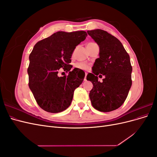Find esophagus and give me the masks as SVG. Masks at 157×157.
Instances as JSON below:
<instances>
[{
	"label": "esophagus",
	"instance_id": "esophagus-1",
	"mask_svg": "<svg viewBox=\"0 0 157 157\" xmlns=\"http://www.w3.org/2000/svg\"><path fill=\"white\" fill-rule=\"evenodd\" d=\"M87 73H85V77H84V81H86V76H87Z\"/></svg>",
	"mask_w": 157,
	"mask_h": 157
}]
</instances>
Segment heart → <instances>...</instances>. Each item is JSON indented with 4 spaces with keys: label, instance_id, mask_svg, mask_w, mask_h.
Here are the masks:
<instances>
[{
    "label": "heart",
    "instance_id": "obj_1",
    "mask_svg": "<svg viewBox=\"0 0 157 157\" xmlns=\"http://www.w3.org/2000/svg\"><path fill=\"white\" fill-rule=\"evenodd\" d=\"M75 67L77 69H81V70H87L90 67V65L86 63H83V62H78L75 63Z\"/></svg>",
    "mask_w": 157,
    "mask_h": 157
}]
</instances>
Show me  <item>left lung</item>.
I'll return each mask as SVG.
<instances>
[{
	"instance_id": "8db88e82",
	"label": "left lung",
	"mask_w": 157,
	"mask_h": 157,
	"mask_svg": "<svg viewBox=\"0 0 157 157\" xmlns=\"http://www.w3.org/2000/svg\"><path fill=\"white\" fill-rule=\"evenodd\" d=\"M87 33L99 46V58L95 61L93 73H88L86 77L94 86L89 97L97 110L110 112L124 103L131 88L130 56L121 41L107 31L95 29ZM99 73L106 77L102 83L97 80Z\"/></svg>"
}]
</instances>
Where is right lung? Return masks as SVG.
<instances>
[{
  "label": "right lung",
  "instance_id": "right-lung-1",
  "mask_svg": "<svg viewBox=\"0 0 157 157\" xmlns=\"http://www.w3.org/2000/svg\"><path fill=\"white\" fill-rule=\"evenodd\" d=\"M87 36L84 31H58L39 41L29 55L27 69L29 86L39 107L52 113L68 108L75 90L82 84L84 75L78 69L71 70V56L78 44ZM63 68L68 75L59 78Z\"/></svg>",
  "mask_w": 157,
  "mask_h": 157
}]
</instances>
